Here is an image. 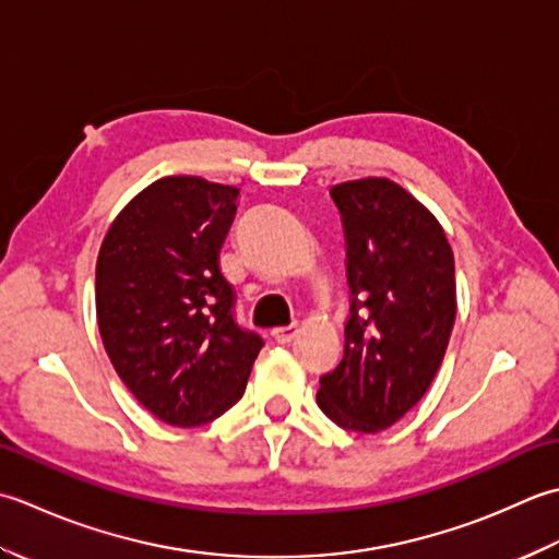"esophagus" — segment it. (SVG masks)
Instances as JSON below:
<instances>
[{
  "mask_svg": "<svg viewBox=\"0 0 559 559\" xmlns=\"http://www.w3.org/2000/svg\"><path fill=\"white\" fill-rule=\"evenodd\" d=\"M296 333H299V325H284V328H272L270 330L272 340H275V343H280V345L292 343V340L296 337Z\"/></svg>",
  "mask_w": 559,
  "mask_h": 559,
  "instance_id": "34e87169",
  "label": "esophagus"
}]
</instances>
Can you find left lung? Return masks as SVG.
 <instances>
[{"label": "left lung", "mask_w": 559, "mask_h": 559, "mask_svg": "<svg viewBox=\"0 0 559 559\" xmlns=\"http://www.w3.org/2000/svg\"><path fill=\"white\" fill-rule=\"evenodd\" d=\"M345 229L352 292L345 352L321 376L318 407L335 425L376 435L435 381L455 321L453 250L441 224L389 178L330 188Z\"/></svg>", "instance_id": "left-lung-1"}]
</instances>
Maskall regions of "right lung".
I'll return each mask as SVG.
<instances>
[{"mask_svg":"<svg viewBox=\"0 0 559 559\" xmlns=\"http://www.w3.org/2000/svg\"><path fill=\"white\" fill-rule=\"evenodd\" d=\"M238 188L198 176L146 186L96 260V318L112 369L154 417L200 427L241 401L263 340L231 316L219 248Z\"/></svg>","mask_w":559,"mask_h":559,"instance_id":"right-lung-1","label":"right lung"}]
</instances>
